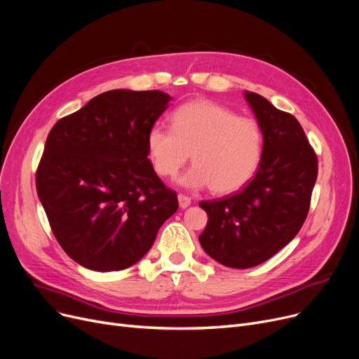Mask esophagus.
I'll return each instance as SVG.
<instances>
[{"label": "esophagus", "instance_id": "obj_1", "mask_svg": "<svg viewBox=\"0 0 359 359\" xmlns=\"http://www.w3.org/2000/svg\"><path fill=\"white\" fill-rule=\"evenodd\" d=\"M177 199H179V206L182 210H184V208H187V206L191 205V198L189 196H186V195H182V194H179L177 195Z\"/></svg>", "mask_w": 359, "mask_h": 359}]
</instances>
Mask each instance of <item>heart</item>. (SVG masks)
I'll use <instances>...</instances> for the list:
<instances>
[{"label": "heart", "instance_id": "b5f03b06", "mask_svg": "<svg viewBox=\"0 0 359 359\" xmlns=\"http://www.w3.org/2000/svg\"><path fill=\"white\" fill-rule=\"evenodd\" d=\"M172 128L154 125L147 151L156 173L173 177L189 160L195 163L179 179L187 189L211 186L215 194H233L257 173L263 157V130L256 119L240 118L229 107L194 100L170 116Z\"/></svg>", "mask_w": 359, "mask_h": 359}]
</instances>
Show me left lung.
Masks as SVG:
<instances>
[{"label": "left lung", "instance_id": "obj_1", "mask_svg": "<svg viewBox=\"0 0 359 359\" xmlns=\"http://www.w3.org/2000/svg\"><path fill=\"white\" fill-rule=\"evenodd\" d=\"M263 130V157L241 191L199 202L208 224L201 246L221 265L248 269L266 262L297 236L307 218L317 156L304 129L256 93H244Z\"/></svg>", "mask_w": 359, "mask_h": 359}]
</instances>
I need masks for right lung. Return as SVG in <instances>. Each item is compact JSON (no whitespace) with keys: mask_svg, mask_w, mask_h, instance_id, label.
<instances>
[{"mask_svg":"<svg viewBox=\"0 0 359 359\" xmlns=\"http://www.w3.org/2000/svg\"><path fill=\"white\" fill-rule=\"evenodd\" d=\"M170 100L158 90H110L50 129L36 189L55 238L81 266H132L177 211L176 192L147 151L148 130Z\"/></svg>","mask_w":359,"mask_h":359,"instance_id":"add662e5","label":"right lung"}]
</instances>
